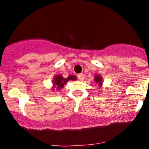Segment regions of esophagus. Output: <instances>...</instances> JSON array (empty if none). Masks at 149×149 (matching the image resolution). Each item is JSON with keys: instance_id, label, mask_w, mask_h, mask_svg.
Listing matches in <instances>:
<instances>
[{"instance_id": "1", "label": "esophagus", "mask_w": 149, "mask_h": 149, "mask_svg": "<svg viewBox=\"0 0 149 149\" xmlns=\"http://www.w3.org/2000/svg\"><path fill=\"white\" fill-rule=\"evenodd\" d=\"M77 78H78L80 81H83L84 79V75L83 74H77Z\"/></svg>"}]
</instances>
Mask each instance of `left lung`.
<instances>
[{
  "label": "left lung",
  "instance_id": "8db88e82",
  "mask_svg": "<svg viewBox=\"0 0 149 149\" xmlns=\"http://www.w3.org/2000/svg\"><path fill=\"white\" fill-rule=\"evenodd\" d=\"M95 81L97 84H98V86H101V84H102V78L100 77L99 75H96L95 77Z\"/></svg>",
  "mask_w": 149,
  "mask_h": 149
}]
</instances>
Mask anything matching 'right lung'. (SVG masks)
Here are the masks:
<instances>
[{"label":"right lung","instance_id":"add662e5","mask_svg":"<svg viewBox=\"0 0 149 149\" xmlns=\"http://www.w3.org/2000/svg\"><path fill=\"white\" fill-rule=\"evenodd\" d=\"M75 81L76 77L74 75L68 76L67 78H63L61 75H56V77H54V80L53 81L54 86L56 87L57 89H60L61 88H63L65 84L68 82V81Z\"/></svg>","mask_w":149,"mask_h":149}]
</instances>
